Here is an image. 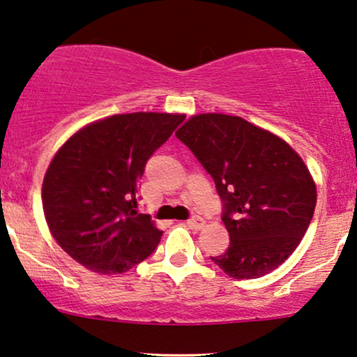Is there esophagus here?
Listing matches in <instances>:
<instances>
[{"instance_id": "esophagus-1", "label": "esophagus", "mask_w": 357, "mask_h": 357, "mask_svg": "<svg viewBox=\"0 0 357 357\" xmlns=\"http://www.w3.org/2000/svg\"><path fill=\"white\" fill-rule=\"evenodd\" d=\"M204 225H206V221L202 216H192L191 220H188V227L192 228V230H202Z\"/></svg>"}]
</instances>
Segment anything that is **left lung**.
Wrapping results in <instances>:
<instances>
[{
    "mask_svg": "<svg viewBox=\"0 0 357 357\" xmlns=\"http://www.w3.org/2000/svg\"><path fill=\"white\" fill-rule=\"evenodd\" d=\"M176 137L211 174L225 203L230 247L211 260L241 280L284 264L304 238L317 203L301 155L270 130L227 114L192 116Z\"/></svg>",
    "mask_w": 357,
    "mask_h": 357,
    "instance_id": "1",
    "label": "left lung"
}]
</instances>
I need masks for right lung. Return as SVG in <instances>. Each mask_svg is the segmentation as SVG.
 I'll use <instances>...</instances> for the list:
<instances>
[{
  "label": "right lung",
  "mask_w": 357,
  "mask_h": 357,
  "mask_svg": "<svg viewBox=\"0 0 357 357\" xmlns=\"http://www.w3.org/2000/svg\"><path fill=\"white\" fill-rule=\"evenodd\" d=\"M183 121L184 114H116L84 126L56 151L43 178V213L73 260L116 275L154 252L162 231L137 211V184Z\"/></svg>",
  "instance_id": "add662e5"
}]
</instances>
